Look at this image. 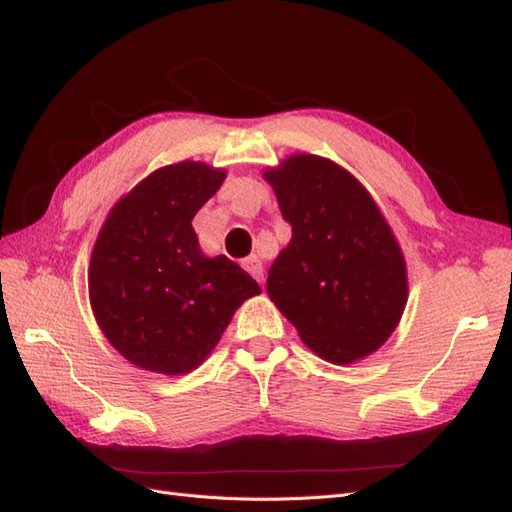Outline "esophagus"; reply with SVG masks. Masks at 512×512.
I'll list each match as a JSON object with an SVG mask.
<instances>
[{"label": "esophagus", "mask_w": 512, "mask_h": 512, "mask_svg": "<svg viewBox=\"0 0 512 512\" xmlns=\"http://www.w3.org/2000/svg\"><path fill=\"white\" fill-rule=\"evenodd\" d=\"M241 267L250 273L254 280H258L260 284H262V280H265V267H262V262H260V258H256V256H250V258H245L243 262H241Z\"/></svg>", "instance_id": "1"}]
</instances>
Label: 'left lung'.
<instances>
[{
    "label": "left lung",
    "instance_id": "8db88e82",
    "mask_svg": "<svg viewBox=\"0 0 512 512\" xmlns=\"http://www.w3.org/2000/svg\"><path fill=\"white\" fill-rule=\"evenodd\" d=\"M265 179L292 226L269 269V299L320 359H365L397 329L408 301L393 228L361 181L329 158L292 153Z\"/></svg>",
    "mask_w": 512,
    "mask_h": 512
}]
</instances>
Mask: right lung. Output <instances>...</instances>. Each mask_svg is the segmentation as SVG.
<instances>
[{
  "label": "right lung",
  "instance_id": "right-lung-1",
  "mask_svg": "<svg viewBox=\"0 0 512 512\" xmlns=\"http://www.w3.org/2000/svg\"><path fill=\"white\" fill-rule=\"evenodd\" d=\"M224 179V168L205 162L162 166L117 200L98 232L91 312L111 346L145 371L190 374L243 301L260 294L237 262L205 256L192 228Z\"/></svg>",
  "mask_w": 512,
  "mask_h": 512
}]
</instances>
